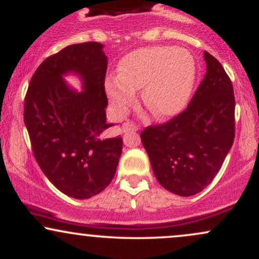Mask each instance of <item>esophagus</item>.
<instances>
[{
  "label": "esophagus",
  "mask_w": 259,
  "mask_h": 259,
  "mask_svg": "<svg viewBox=\"0 0 259 259\" xmlns=\"http://www.w3.org/2000/svg\"><path fill=\"white\" fill-rule=\"evenodd\" d=\"M121 129H123V133H136L139 130V127L134 123H129V121H127V123H124Z\"/></svg>",
  "instance_id": "34e87169"
}]
</instances>
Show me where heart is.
<instances>
[{
	"label": "heart",
	"instance_id": "b5f03b06",
	"mask_svg": "<svg viewBox=\"0 0 259 259\" xmlns=\"http://www.w3.org/2000/svg\"><path fill=\"white\" fill-rule=\"evenodd\" d=\"M196 81V62L186 50L151 46L127 53L118 64V75L106 80V92L118 114L135 103L141 90L142 103L156 118L180 114L191 99Z\"/></svg>",
	"mask_w": 259,
	"mask_h": 259
}]
</instances>
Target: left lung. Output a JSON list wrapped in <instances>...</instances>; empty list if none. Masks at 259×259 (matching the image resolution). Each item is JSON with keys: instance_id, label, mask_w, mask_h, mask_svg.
<instances>
[{"instance_id": "1", "label": "left lung", "mask_w": 259, "mask_h": 259, "mask_svg": "<svg viewBox=\"0 0 259 259\" xmlns=\"http://www.w3.org/2000/svg\"><path fill=\"white\" fill-rule=\"evenodd\" d=\"M207 72L183 113L141 133L158 183L175 195L201 192L215 178L235 136L233 84L224 68L203 53Z\"/></svg>"}]
</instances>
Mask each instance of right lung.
<instances>
[{
    "instance_id": "add662e5",
    "label": "right lung",
    "mask_w": 259,
    "mask_h": 259,
    "mask_svg": "<svg viewBox=\"0 0 259 259\" xmlns=\"http://www.w3.org/2000/svg\"><path fill=\"white\" fill-rule=\"evenodd\" d=\"M103 45L67 46L38 65L25 96L24 123L32 152L47 179L78 200L109 185L123 148L120 136L107 138ZM82 81L78 92L64 76Z\"/></svg>"
}]
</instances>
